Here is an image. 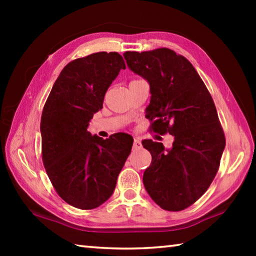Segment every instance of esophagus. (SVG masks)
Listing matches in <instances>:
<instances>
[{
    "label": "esophagus",
    "instance_id": "obj_1",
    "mask_svg": "<svg viewBox=\"0 0 256 256\" xmlns=\"http://www.w3.org/2000/svg\"><path fill=\"white\" fill-rule=\"evenodd\" d=\"M141 146L140 144V140H138V138H134V142H133V149H138Z\"/></svg>",
    "mask_w": 256,
    "mask_h": 256
}]
</instances>
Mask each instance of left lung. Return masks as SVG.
I'll list each match as a JSON object with an SVG mask.
<instances>
[{"label": "left lung", "instance_id": "8db88e82", "mask_svg": "<svg viewBox=\"0 0 256 256\" xmlns=\"http://www.w3.org/2000/svg\"><path fill=\"white\" fill-rule=\"evenodd\" d=\"M128 68L150 86L146 118L154 132L174 136L170 148L144 140L151 154L144 185L151 198L168 211L193 204L218 172L226 140L218 114L200 76L184 56L174 50L125 52Z\"/></svg>", "mask_w": 256, "mask_h": 256}]
</instances>
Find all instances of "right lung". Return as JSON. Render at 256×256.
I'll return each instance as SVG.
<instances>
[{"instance_id":"obj_1","label":"right lung","mask_w":256,"mask_h":256,"mask_svg":"<svg viewBox=\"0 0 256 256\" xmlns=\"http://www.w3.org/2000/svg\"><path fill=\"white\" fill-rule=\"evenodd\" d=\"M120 70L125 63L116 52L72 60L60 71L42 110V162L58 196L78 209H94L112 196L131 152L130 134L104 140L88 132Z\"/></svg>"}]
</instances>
